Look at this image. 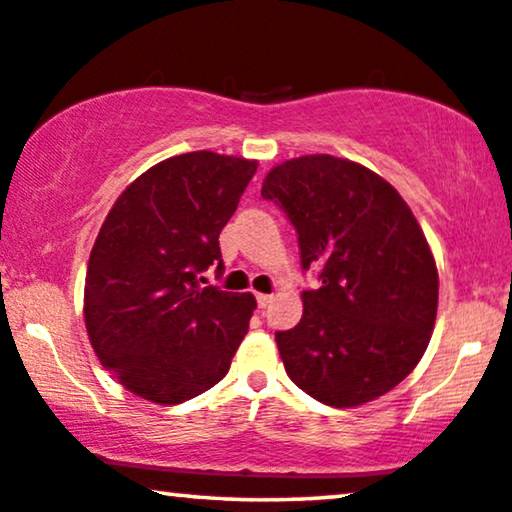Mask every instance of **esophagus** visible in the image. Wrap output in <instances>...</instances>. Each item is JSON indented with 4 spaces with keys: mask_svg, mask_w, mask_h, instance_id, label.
Here are the masks:
<instances>
[{
    "mask_svg": "<svg viewBox=\"0 0 512 512\" xmlns=\"http://www.w3.org/2000/svg\"><path fill=\"white\" fill-rule=\"evenodd\" d=\"M271 295H264V292H257V306H260V309H264V306H269L271 304Z\"/></svg>",
    "mask_w": 512,
    "mask_h": 512,
    "instance_id": "34e87169",
    "label": "esophagus"
}]
</instances>
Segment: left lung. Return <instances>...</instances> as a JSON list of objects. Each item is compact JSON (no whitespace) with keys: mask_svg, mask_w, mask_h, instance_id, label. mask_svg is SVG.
I'll return each instance as SVG.
<instances>
[{"mask_svg":"<svg viewBox=\"0 0 512 512\" xmlns=\"http://www.w3.org/2000/svg\"><path fill=\"white\" fill-rule=\"evenodd\" d=\"M297 229L302 320L276 332L285 372L330 407H358L398 386L424 356L438 313V267L417 217L374 170L330 154L274 166L262 182Z\"/></svg>","mask_w":512,"mask_h":512,"instance_id":"8db88e82","label":"left lung"}]
</instances>
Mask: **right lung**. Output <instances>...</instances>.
<instances>
[{
  "label": "right lung",
  "instance_id": "obj_1",
  "mask_svg": "<svg viewBox=\"0 0 512 512\" xmlns=\"http://www.w3.org/2000/svg\"><path fill=\"white\" fill-rule=\"evenodd\" d=\"M257 161L187 152L128 185L88 257L84 320L100 363L149 403L213 388L241 346L255 297L201 285Z\"/></svg>",
  "mask_w": 512,
  "mask_h": 512
}]
</instances>
